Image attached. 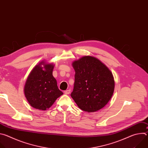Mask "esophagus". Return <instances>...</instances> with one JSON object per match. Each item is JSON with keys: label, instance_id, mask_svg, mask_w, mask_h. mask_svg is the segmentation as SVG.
I'll use <instances>...</instances> for the list:
<instances>
[{"label": "esophagus", "instance_id": "esophagus-1", "mask_svg": "<svg viewBox=\"0 0 148 148\" xmlns=\"http://www.w3.org/2000/svg\"><path fill=\"white\" fill-rule=\"evenodd\" d=\"M70 91H71L70 90H67L64 91V93H65V94H69L70 93Z\"/></svg>", "mask_w": 148, "mask_h": 148}]
</instances>
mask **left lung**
<instances>
[{
    "mask_svg": "<svg viewBox=\"0 0 148 148\" xmlns=\"http://www.w3.org/2000/svg\"><path fill=\"white\" fill-rule=\"evenodd\" d=\"M75 71L71 97L78 107L88 112L99 110L111 98L115 87L113 75L98 59L84 56L73 62Z\"/></svg>",
    "mask_w": 148,
    "mask_h": 148,
    "instance_id": "1",
    "label": "left lung"
}]
</instances>
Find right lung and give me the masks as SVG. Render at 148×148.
<instances>
[{"label": "right lung", "mask_w": 148, "mask_h": 148, "mask_svg": "<svg viewBox=\"0 0 148 148\" xmlns=\"http://www.w3.org/2000/svg\"><path fill=\"white\" fill-rule=\"evenodd\" d=\"M53 64L42 61L34 67L27 79L25 94L30 105L36 109L46 110L63 94L53 76Z\"/></svg>", "instance_id": "obj_1"}]
</instances>
